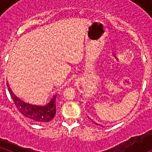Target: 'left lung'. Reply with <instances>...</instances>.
Listing matches in <instances>:
<instances>
[{
  "mask_svg": "<svg viewBox=\"0 0 152 152\" xmlns=\"http://www.w3.org/2000/svg\"><path fill=\"white\" fill-rule=\"evenodd\" d=\"M89 119H91V121H93V120H92V119H91V118H89ZM93 122H94V123H95V124H96V126H101V125H100V124H98V123H95V122H94V121H93Z\"/></svg>",
  "mask_w": 152,
  "mask_h": 152,
  "instance_id": "8db88e82",
  "label": "left lung"
}]
</instances>
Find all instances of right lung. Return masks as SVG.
I'll list each match as a JSON object with an SVG mask.
<instances>
[{
	"label": "right lung",
	"instance_id": "add662e5",
	"mask_svg": "<svg viewBox=\"0 0 152 152\" xmlns=\"http://www.w3.org/2000/svg\"><path fill=\"white\" fill-rule=\"evenodd\" d=\"M7 85L16 107L23 116L37 123H47L55 117L56 113V100L57 94L53 95L51 98L50 101L45 105H33L31 103L24 102L18 96H16L9 87L8 82L7 83Z\"/></svg>",
	"mask_w": 152,
	"mask_h": 152
}]
</instances>
